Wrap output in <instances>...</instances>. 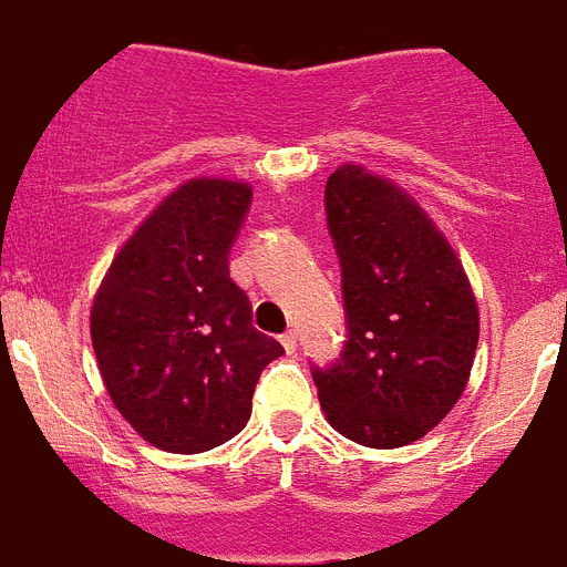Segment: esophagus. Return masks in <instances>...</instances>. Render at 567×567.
Instances as JSON below:
<instances>
[{
    "label": "esophagus",
    "instance_id": "1",
    "mask_svg": "<svg viewBox=\"0 0 567 567\" xmlns=\"http://www.w3.org/2000/svg\"><path fill=\"white\" fill-rule=\"evenodd\" d=\"M280 346H284V351H287V354H296V348H298L296 330H287V333L280 337Z\"/></svg>",
    "mask_w": 567,
    "mask_h": 567
}]
</instances>
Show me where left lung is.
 I'll use <instances>...</instances> for the list:
<instances>
[{
	"label": "left lung",
	"mask_w": 567,
	"mask_h": 567,
	"mask_svg": "<svg viewBox=\"0 0 567 567\" xmlns=\"http://www.w3.org/2000/svg\"><path fill=\"white\" fill-rule=\"evenodd\" d=\"M348 339L312 369L330 427L365 447L419 442L468 383L480 312L463 262L404 189L362 166L324 187Z\"/></svg>",
	"instance_id": "1"
}]
</instances>
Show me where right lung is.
<instances>
[{
    "label": "right lung",
    "instance_id": "1",
    "mask_svg": "<svg viewBox=\"0 0 567 567\" xmlns=\"http://www.w3.org/2000/svg\"><path fill=\"white\" fill-rule=\"evenodd\" d=\"M251 187L193 178L157 205L113 257L90 310L107 395L148 445L202 454L251 415L260 371L284 354L251 324L228 255Z\"/></svg>",
    "mask_w": 567,
    "mask_h": 567
}]
</instances>
